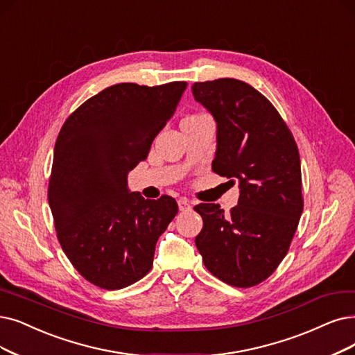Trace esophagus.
I'll return each instance as SVG.
<instances>
[{
    "mask_svg": "<svg viewBox=\"0 0 355 355\" xmlns=\"http://www.w3.org/2000/svg\"><path fill=\"white\" fill-rule=\"evenodd\" d=\"M178 205H179L180 211L191 209V202H189V200H187V198H180V200L178 201Z\"/></svg>",
    "mask_w": 355,
    "mask_h": 355,
    "instance_id": "obj_1",
    "label": "esophagus"
}]
</instances>
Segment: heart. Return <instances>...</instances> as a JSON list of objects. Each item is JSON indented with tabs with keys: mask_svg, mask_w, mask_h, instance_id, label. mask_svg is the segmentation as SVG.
Returning <instances> with one entry per match:
<instances>
[{
	"mask_svg": "<svg viewBox=\"0 0 355 355\" xmlns=\"http://www.w3.org/2000/svg\"><path fill=\"white\" fill-rule=\"evenodd\" d=\"M200 116H202V115H191V116H187L185 119H195V118H200Z\"/></svg>",
	"mask_w": 355,
	"mask_h": 355,
	"instance_id": "1",
	"label": "heart"
}]
</instances>
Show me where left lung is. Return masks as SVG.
<instances>
[{"label":"left lung","mask_w":355,"mask_h":355,"mask_svg":"<svg viewBox=\"0 0 355 355\" xmlns=\"http://www.w3.org/2000/svg\"><path fill=\"white\" fill-rule=\"evenodd\" d=\"M192 93L217 122L212 172L240 188L229 214L218 204L193 207L204 221L195 245L212 275L249 288L278 268L299 225V148L274 105L250 84L218 78L195 83Z\"/></svg>","instance_id":"1"}]
</instances>
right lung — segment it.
I'll list each match as a JSON object with an SVG mask.
<instances>
[{"instance_id": "obj_1", "label": "right lung", "mask_w": 355, "mask_h": 355, "mask_svg": "<svg viewBox=\"0 0 355 355\" xmlns=\"http://www.w3.org/2000/svg\"><path fill=\"white\" fill-rule=\"evenodd\" d=\"M187 86L115 84L71 113L56 138L48 188L56 236L97 287L119 290L147 275L155 243L178 214L172 196L150 201L130 192L126 175L147 159Z\"/></svg>"}]
</instances>
